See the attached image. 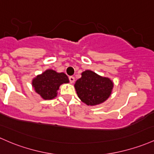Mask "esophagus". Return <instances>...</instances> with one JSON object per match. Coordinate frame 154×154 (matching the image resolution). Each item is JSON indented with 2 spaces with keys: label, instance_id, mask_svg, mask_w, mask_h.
Segmentation results:
<instances>
[{
  "label": "esophagus",
  "instance_id": "34e87169",
  "mask_svg": "<svg viewBox=\"0 0 154 154\" xmlns=\"http://www.w3.org/2000/svg\"><path fill=\"white\" fill-rule=\"evenodd\" d=\"M69 81H70L71 83H73V82H74V80H75V78H74V77H72V76H70V77H69Z\"/></svg>",
  "mask_w": 154,
  "mask_h": 154
}]
</instances>
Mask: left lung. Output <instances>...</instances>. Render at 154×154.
Listing matches in <instances>:
<instances>
[{
	"label": "left lung",
	"instance_id": "8db88e82",
	"mask_svg": "<svg viewBox=\"0 0 154 154\" xmlns=\"http://www.w3.org/2000/svg\"><path fill=\"white\" fill-rule=\"evenodd\" d=\"M74 88L82 102L87 105L94 106L105 102L109 97L113 82L107 77L86 70L82 73L81 78L76 81Z\"/></svg>",
	"mask_w": 154,
	"mask_h": 154
}]
</instances>
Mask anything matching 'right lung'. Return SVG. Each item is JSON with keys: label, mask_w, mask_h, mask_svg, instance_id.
I'll use <instances>...</instances> for the list:
<instances>
[{"label": "right lung", "mask_w": 154, "mask_h": 154, "mask_svg": "<svg viewBox=\"0 0 154 154\" xmlns=\"http://www.w3.org/2000/svg\"><path fill=\"white\" fill-rule=\"evenodd\" d=\"M69 82V78L66 74L63 72L58 73L52 69H47L33 79L32 85L42 99L50 100L56 97L57 91L60 85Z\"/></svg>", "instance_id": "obj_1"}]
</instances>
